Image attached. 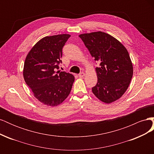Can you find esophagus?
<instances>
[{
	"label": "esophagus",
	"instance_id": "34e87169",
	"mask_svg": "<svg viewBox=\"0 0 154 154\" xmlns=\"http://www.w3.org/2000/svg\"><path fill=\"white\" fill-rule=\"evenodd\" d=\"M78 76H79V77H81V78L83 77V76H85V73L83 72H80V74H78Z\"/></svg>",
	"mask_w": 154,
	"mask_h": 154
}]
</instances>
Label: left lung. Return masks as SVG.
<instances>
[{"label": "left lung", "mask_w": 154, "mask_h": 154, "mask_svg": "<svg viewBox=\"0 0 154 154\" xmlns=\"http://www.w3.org/2000/svg\"><path fill=\"white\" fill-rule=\"evenodd\" d=\"M94 60L97 82L92 91L106 103L118 100L127 90L133 66L125 46L111 35L98 31L79 35Z\"/></svg>", "instance_id": "1"}]
</instances>
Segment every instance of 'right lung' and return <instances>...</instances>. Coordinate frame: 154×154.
<instances>
[{
  "label": "right lung",
  "mask_w": 154,
  "mask_h": 154,
  "mask_svg": "<svg viewBox=\"0 0 154 154\" xmlns=\"http://www.w3.org/2000/svg\"><path fill=\"white\" fill-rule=\"evenodd\" d=\"M70 36L63 34L44 37L32 47L25 60L24 80L36 98L44 105H60L71 91L72 74L56 71L62 63L63 47Z\"/></svg>",
  "instance_id": "add662e5"
}]
</instances>
